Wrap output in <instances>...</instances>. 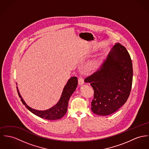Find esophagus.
I'll use <instances>...</instances> for the list:
<instances>
[{
  "mask_svg": "<svg viewBox=\"0 0 149 149\" xmlns=\"http://www.w3.org/2000/svg\"><path fill=\"white\" fill-rule=\"evenodd\" d=\"M83 83H84V79L81 77H79L78 78V84L79 85H82L83 84Z\"/></svg>",
  "mask_w": 149,
  "mask_h": 149,
  "instance_id": "obj_1",
  "label": "esophagus"
}]
</instances>
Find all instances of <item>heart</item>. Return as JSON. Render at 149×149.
I'll list each match as a JSON object with an SVG mask.
<instances>
[{
	"label": "heart",
	"instance_id": "heart-1",
	"mask_svg": "<svg viewBox=\"0 0 149 149\" xmlns=\"http://www.w3.org/2000/svg\"><path fill=\"white\" fill-rule=\"evenodd\" d=\"M100 65V63L98 59L93 60L87 64L86 66V70L88 71H95L99 68Z\"/></svg>",
	"mask_w": 149,
	"mask_h": 149
}]
</instances>
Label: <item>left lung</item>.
Instances as JSON below:
<instances>
[{
    "label": "left lung",
    "instance_id": "8db88e82",
    "mask_svg": "<svg viewBox=\"0 0 149 149\" xmlns=\"http://www.w3.org/2000/svg\"><path fill=\"white\" fill-rule=\"evenodd\" d=\"M84 81L94 91L93 113L107 116L116 112L126 103L132 86V61L126 48L116 44L99 69Z\"/></svg>",
    "mask_w": 149,
    "mask_h": 149
}]
</instances>
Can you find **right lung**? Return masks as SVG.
I'll return each mask as SVG.
<instances>
[{
  "mask_svg": "<svg viewBox=\"0 0 149 149\" xmlns=\"http://www.w3.org/2000/svg\"><path fill=\"white\" fill-rule=\"evenodd\" d=\"M78 85V79L76 77L71 78L68 81L67 84L65 86L62 92L60 100L52 108L46 111H38L35 110L26 105L21 96L18 88L17 87V91L18 95L21 99V101L25 107L30 111L32 113L42 118H45L49 120H56L61 118L65 115L68 111V102L69 99L73 92L76 90Z\"/></svg>",
  "mask_w": 149,
  "mask_h": 149,
  "instance_id": "right-lung-1",
  "label": "right lung"
}]
</instances>
